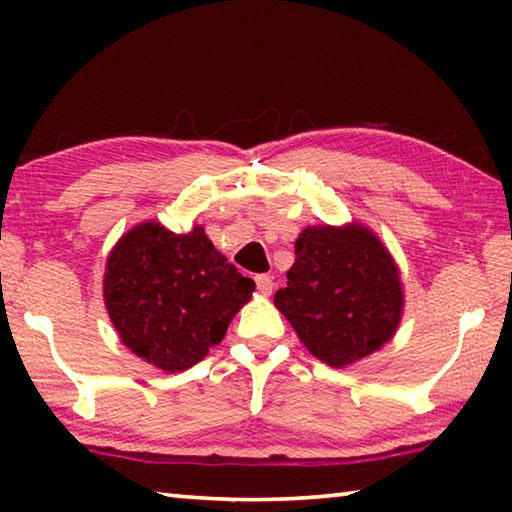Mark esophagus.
Instances as JSON below:
<instances>
[{
  "label": "esophagus",
  "mask_w": 512,
  "mask_h": 512,
  "mask_svg": "<svg viewBox=\"0 0 512 512\" xmlns=\"http://www.w3.org/2000/svg\"><path fill=\"white\" fill-rule=\"evenodd\" d=\"M255 284H257V291L262 293V296H271L273 293V277L271 275H257Z\"/></svg>",
  "instance_id": "34e87169"
}]
</instances>
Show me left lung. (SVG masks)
<instances>
[{
  "instance_id": "8db88e82",
  "label": "left lung",
  "mask_w": 512,
  "mask_h": 512,
  "mask_svg": "<svg viewBox=\"0 0 512 512\" xmlns=\"http://www.w3.org/2000/svg\"><path fill=\"white\" fill-rule=\"evenodd\" d=\"M287 280L275 293V307L327 366L368 357L400 325V271L375 232L357 221L302 230Z\"/></svg>"
}]
</instances>
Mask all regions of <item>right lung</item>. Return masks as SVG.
<instances>
[{
    "label": "right lung",
    "mask_w": 512,
    "mask_h": 512,
    "mask_svg": "<svg viewBox=\"0 0 512 512\" xmlns=\"http://www.w3.org/2000/svg\"><path fill=\"white\" fill-rule=\"evenodd\" d=\"M253 291L201 225L187 235L155 221L135 225L110 250L103 275L121 343L164 372L192 368L219 345Z\"/></svg>",
    "instance_id": "1"
}]
</instances>
